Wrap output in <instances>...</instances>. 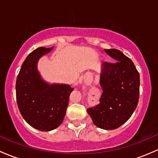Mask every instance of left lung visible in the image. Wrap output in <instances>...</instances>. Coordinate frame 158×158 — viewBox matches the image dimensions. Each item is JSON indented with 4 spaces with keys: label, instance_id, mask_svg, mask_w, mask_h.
Segmentation results:
<instances>
[{
    "label": "left lung",
    "instance_id": "1",
    "mask_svg": "<svg viewBox=\"0 0 158 158\" xmlns=\"http://www.w3.org/2000/svg\"><path fill=\"white\" fill-rule=\"evenodd\" d=\"M104 51L116 62L102 64L100 84L103 93L100 103L87 109V113L96 126L113 130L124 124L136 109L140 77L132 61L121 51Z\"/></svg>",
    "mask_w": 158,
    "mask_h": 158
}]
</instances>
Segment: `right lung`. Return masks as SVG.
<instances>
[{
  "label": "right lung",
  "mask_w": 158,
  "mask_h": 158,
  "mask_svg": "<svg viewBox=\"0 0 158 158\" xmlns=\"http://www.w3.org/2000/svg\"><path fill=\"white\" fill-rule=\"evenodd\" d=\"M54 47H40L30 53L21 66L16 82V95L23 118L43 131L58 128L64 118L69 96L74 89L65 84H50L44 81L37 68L40 58Z\"/></svg>",
  "instance_id": "right-lung-1"
}]
</instances>
